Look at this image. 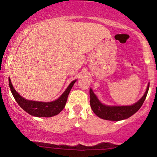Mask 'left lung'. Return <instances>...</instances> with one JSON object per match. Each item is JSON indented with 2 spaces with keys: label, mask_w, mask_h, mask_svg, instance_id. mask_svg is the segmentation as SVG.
<instances>
[{
  "label": "left lung",
  "mask_w": 157,
  "mask_h": 157,
  "mask_svg": "<svg viewBox=\"0 0 157 157\" xmlns=\"http://www.w3.org/2000/svg\"><path fill=\"white\" fill-rule=\"evenodd\" d=\"M148 89L149 85L143 97L137 102L130 106H108L103 105L99 101L92 90L90 89V105L94 113L99 117L112 121L125 120L134 114L141 108L146 98Z\"/></svg>",
  "instance_id": "left-lung-1"
}]
</instances>
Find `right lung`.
Segmentation results:
<instances>
[{
  "label": "right lung",
  "instance_id": "obj_1",
  "mask_svg": "<svg viewBox=\"0 0 157 157\" xmlns=\"http://www.w3.org/2000/svg\"><path fill=\"white\" fill-rule=\"evenodd\" d=\"M75 82H76V80L72 81L68 86L65 92L55 101L43 102L25 100L15 91L11 82L10 78L9 79V84H10L11 91L17 104L28 113L32 116L40 117H50L58 114L64 109L66 101H67L68 94Z\"/></svg>",
  "mask_w": 157,
  "mask_h": 157
}]
</instances>
